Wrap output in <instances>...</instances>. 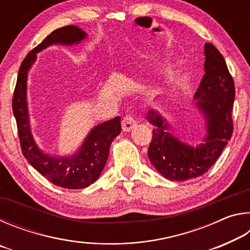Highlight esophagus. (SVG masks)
<instances>
[{
  "mask_svg": "<svg viewBox=\"0 0 250 250\" xmlns=\"http://www.w3.org/2000/svg\"><path fill=\"white\" fill-rule=\"evenodd\" d=\"M137 119H135L134 117L132 116H125L124 118V120H122L121 125H122V130L125 131V132H130L131 130L134 129L135 126H137Z\"/></svg>",
  "mask_w": 250,
  "mask_h": 250,
  "instance_id": "obj_1",
  "label": "esophagus"
}]
</instances>
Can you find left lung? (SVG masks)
I'll return each instance as SVG.
<instances>
[{
    "mask_svg": "<svg viewBox=\"0 0 250 250\" xmlns=\"http://www.w3.org/2000/svg\"><path fill=\"white\" fill-rule=\"evenodd\" d=\"M204 70L194 95L195 108L204 120V134L198 145L180 140L167 118L158 109H150L146 119L153 126L150 162L161 175L174 182L195 179L208 171L230 140L231 110L235 84L225 59L214 45H204Z\"/></svg>",
    "mask_w": 250,
    "mask_h": 250,
    "instance_id": "obj_1",
    "label": "left lung"
}]
</instances>
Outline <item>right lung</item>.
<instances>
[{"mask_svg": "<svg viewBox=\"0 0 250 250\" xmlns=\"http://www.w3.org/2000/svg\"><path fill=\"white\" fill-rule=\"evenodd\" d=\"M88 34L75 25L55 29L34 48L20 67L13 96V113L18 125L23 155L28 163L53 184L69 189L88 188L99 179L107 163L112 141L121 132L120 117L91 128L82 145L70 154H50L37 145L31 128L27 103V78L37 54L53 45L71 47L87 39Z\"/></svg>", "mask_w": 250, "mask_h": 250, "instance_id": "obj_1", "label": "right lung"}]
</instances>
